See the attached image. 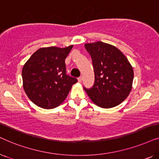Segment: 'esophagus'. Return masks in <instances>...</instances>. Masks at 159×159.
<instances>
[{"label": "esophagus", "mask_w": 159, "mask_h": 159, "mask_svg": "<svg viewBox=\"0 0 159 159\" xmlns=\"http://www.w3.org/2000/svg\"><path fill=\"white\" fill-rule=\"evenodd\" d=\"M77 80H78V82H82V77H79L77 79Z\"/></svg>", "instance_id": "34e87169"}]
</instances>
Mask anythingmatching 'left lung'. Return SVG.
Segmentation results:
<instances>
[{"label": "left lung", "instance_id": "obj_1", "mask_svg": "<svg viewBox=\"0 0 159 159\" xmlns=\"http://www.w3.org/2000/svg\"><path fill=\"white\" fill-rule=\"evenodd\" d=\"M84 47L92 58L95 84L86 89L95 105L103 108L118 106L128 97L132 88L134 71L131 64L120 50L98 41Z\"/></svg>", "mask_w": 159, "mask_h": 159}]
</instances>
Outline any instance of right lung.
Instances as JSON below:
<instances>
[{"instance_id":"right-lung-1","label":"right lung","mask_w":159,"mask_h":159,"mask_svg":"<svg viewBox=\"0 0 159 159\" xmlns=\"http://www.w3.org/2000/svg\"><path fill=\"white\" fill-rule=\"evenodd\" d=\"M73 45L65 48H41L25 63L21 76L23 88L30 100L39 107L50 109L61 104L76 78L66 75L65 59Z\"/></svg>"}]
</instances>
